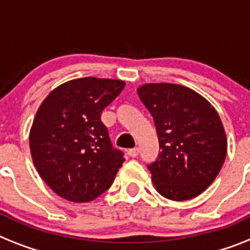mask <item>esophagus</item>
Returning <instances> with one entry per match:
<instances>
[{
	"label": "esophagus",
	"instance_id": "obj_1",
	"mask_svg": "<svg viewBox=\"0 0 250 250\" xmlns=\"http://www.w3.org/2000/svg\"><path fill=\"white\" fill-rule=\"evenodd\" d=\"M127 154H129L130 157H137L138 154H139V148H133V149H129Z\"/></svg>",
	"mask_w": 250,
	"mask_h": 250
}]
</instances>
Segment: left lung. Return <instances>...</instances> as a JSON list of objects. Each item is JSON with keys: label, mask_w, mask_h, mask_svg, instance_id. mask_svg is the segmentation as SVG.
<instances>
[{"label": "left lung", "mask_w": 250, "mask_h": 250, "mask_svg": "<svg viewBox=\"0 0 250 250\" xmlns=\"http://www.w3.org/2000/svg\"><path fill=\"white\" fill-rule=\"evenodd\" d=\"M138 96L153 117L160 149L148 165L156 189L171 201L203 193L221 170L228 140L211 103L177 84H146Z\"/></svg>", "instance_id": "obj_1"}]
</instances>
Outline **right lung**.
Masks as SVG:
<instances>
[{"label":"right lung","instance_id":"add662e5","mask_svg":"<svg viewBox=\"0 0 250 250\" xmlns=\"http://www.w3.org/2000/svg\"><path fill=\"white\" fill-rule=\"evenodd\" d=\"M121 80L80 78L49 93L30 130V152L44 183L67 201L84 203L110 189L125 161L113 148L102 111L124 89Z\"/></svg>","mask_w":250,"mask_h":250}]
</instances>
